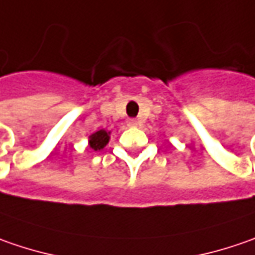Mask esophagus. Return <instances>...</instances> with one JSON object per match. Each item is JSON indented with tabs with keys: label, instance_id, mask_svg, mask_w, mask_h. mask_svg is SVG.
<instances>
[{
	"label": "esophagus",
	"instance_id": "esophagus-1",
	"mask_svg": "<svg viewBox=\"0 0 255 255\" xmlns=\"http://www.w3.org/2000/svg\"><path fill=\"white\" fill-rule=\"evenodd\" d=\"M128 126H129V128H136V126H137V121L129 119V121H128Z\"/></svg>",
	"mask_w": 255,
	"mask_h": 255
}]
</instances>
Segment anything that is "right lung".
Wrapping results in <instances>:
<instances>
[{
    "label": "right lung",
    "mask_w": 255,
    "mask_h": 255,
    "mask_svg": "<svg viewBox=\"0 0 255 255\" xmlns=\"http://www.w3.org/2000/svg\"><path fill=\"white\" fill-rule=\"evenodd\" d=\"M109 139H111V132L105 130V129H101V130H96L89 134L88 137V142H89V147L93 149V150H102L103 147L109 143Z\"/></svg>",
    "instance_id": "1"
}]
</instances>
